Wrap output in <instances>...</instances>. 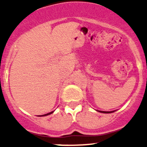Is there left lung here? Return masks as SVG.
<instances>
[{
    "mask_svg": "<svg viewBox=\"0 0 147 147\" xmlns=\"http://www.w3.org/2000/svg\"><path fill=\"white\" fill-rule=\"evenodd\" d=\"M100 112H102V113H111V112H105V111H99Z\"/></svg>",
    "mask_w": 147,
    "mask_h": 147,
    "instance_id": "obj_1",
    "label": "left lung"
}]
</instances>
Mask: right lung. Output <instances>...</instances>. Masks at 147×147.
<instances>
[{"label":"right lung","mask_w":147,"mask_h":147,"mask_svg":"<svg viewBox=\"0 0 147 147\" xmlns=\"http://www.w3.org/2000/svg\"><path fill=\"white\" fill-rule=\"evenodd\" d=\"M53 112H50V113H47V114H45V115H41L40 117H42V116H47V115H50V114H52L53 113Z\"/></svg>","instance_id":"obj_1"}]
</instances>
